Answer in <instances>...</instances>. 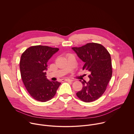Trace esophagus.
I'll return each instance as SVG.
<instances>
[{
    "instance_id": "34e87169",
    "label": "esophagus",
    "mask_w": 134,
    "mask_h": 134,
    "mask_svg": "<svg viewBox=\"0 0 134 134\" xmlns=\"http://www.w3.org/2000/svg\"><path fill=\"white\" fill-rule=\"evenodd\" d=\"M64 81H73V80H72V79H64Z\"/></svg>"
}]
</instances>
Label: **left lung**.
Listing matches in <instances>:
<instances>
[{"label": "left lung", "instance_id": "obj_1", "mask_svg": "<svg viewBox=\"0 0 134 134\" xmlns=\"http://www.w3.org/2000/svg\"><path fill=\"white\" fill-rule=\"evenodd\" d=\"M72 49L85 63L82 69L91 73L88 76L89 81L80 80L83 87L76 95L85 102L94 101L104 93L112 77L110 54L102 44L93 42Z\"/></svg>", "mask_w": 134, "mask_h": 134}]
</instances>
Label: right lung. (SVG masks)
<instances>
[{"label": "right lung", "instance_id": "obj_1", "mask_svg": "<svg viewBox=\"0 0 134 134\" xmlns=\"http://www.w3.org/2000/svg\"><path fill=\"white\" fill-rule=\"evenodd\" d=\"M58 50L38 45L28 48L22 54L20 62L21 78L30 95L37 100H49L61 85L57 81L48 80L46 76L47 62Z\"/></svg>", "mask_w": 134, "mask_h": 134}]
</instances>
